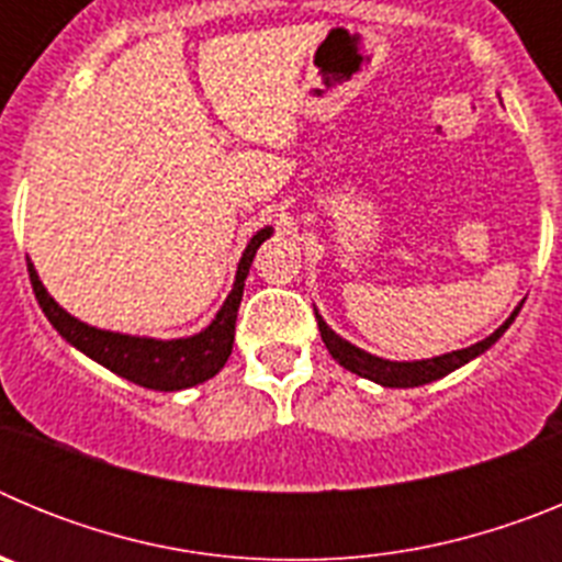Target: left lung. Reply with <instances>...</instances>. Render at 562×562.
<instances>
[{
    "mask_svg": "<svg viewBox=\"0 0 562 562\" xmlns=\"http://www.w3.org/2000/svg\"><path fill=\"white\" fill-rule=\"evenodd\" d=\"M520 306L524 304L515 306L513 315L506 317L504 324H501L493 335L484 337V340L473 342V346H467V349L430 357V360H385V357H376V355H371V351H362L360 346H355V342H349L346 337L337 335V331L326 324L324 317H321V312L317 310H315V317H317V329H321V337H324V342H326V349H329V355L340 362L342 369L351 371V374H357V376H366V380L376 382V385H382V389H416V385H428V382L448 376L450 371L461 369V366H467L470 360H475V357L484 355L486 349H493L495 342L501 340V335H504V331L513 326V321L518 317Z\"/></svg>",
    "mask_w": 562,
    "mask_h": 562,
    "instance_id": "8db88e82",
    "label": "left lung"
}]
</instances>
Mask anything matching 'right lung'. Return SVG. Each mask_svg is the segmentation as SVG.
Segmentation results:
<instances>
[{
    "label": "right lung",
    "instance_id": "1",
    "mask_svg": "<svg viewBox=\"0 0 562 562\" xmlns=\"http://www.w3.org/2000/svg\"><path fill=\"white\" fill-rule=\"evenodd\" d=\"M272 236V227H261L256 236L247 241L245 252L238 258L236 281H233L231 295L225 297L222 310L216 312L211 324L196 335L173 337V340H157V337L123 335V331H109L89 326L69 315L64 306L56 304V297L44 290L33 261H27L30 284L36 292V301L53 329L76 346L89 360L101 362L103 369L114 371L123 380L143 385L151 391H186L211 380L225 369L227 357L233 351V337H236V315L241 295H245V278L250 272L256 250Z\"/></svg>",
    "mask_w": 562,
    "mask_h": 562
}]
</instances>
